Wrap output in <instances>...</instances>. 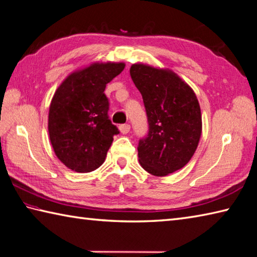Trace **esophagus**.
Here are the masks:
<instances>
[{
	"label": "esophagus",
	"mask_w": 257,
	"mask_h": 257,
	"mask_svg": "<svg viewBox=\"0 0 257 257\" xmlns=\"http://www.w3.org/2000/svg\"><path fill=\"white\" fill-rule=\"evenodd\" d=\"M119 130H120V133L123 134V135L128 134L130 132V125L128 123H124V124L119 125Z\"/></svg>",
	"instance_id": "1"
}]
</instances>
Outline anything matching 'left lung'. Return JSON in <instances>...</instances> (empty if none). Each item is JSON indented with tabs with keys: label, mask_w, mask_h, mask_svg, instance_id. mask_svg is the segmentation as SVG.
<instances>
[{
	"label": "left lung",
	"mask_w": 257,
	"mask_h": 257,
	"mask_svg": "<svg viewBox=\"0 0 257 257\" xmlns=\"http://www.w3.org/2000/svg\"><path fill=\"white\" fill-rule=\"evenodd\" d=\"M130 75L144 99L149 133L139 140L142 167L164 177L187 165L202 135V112L194 90L169 69L135 63Z\"/></svg>",
	"instance_id": "1"
}]
</instances>
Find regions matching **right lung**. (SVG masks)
<instances>
[{
    "mask_svg": "<svg viewBox=\"0 0 257 257\" xmlns=\"http://www.w3.org/2000/svg\"><path fill=\"white\" fill-rule=\"evenodd\" d=\"M124 65L93 62L70 73L55 90L49 108V137L55 156L73 172L99 168L119 134L108 117L104 89Z\"/></svg>",
    "mask_w": 257,
    "mask_h": 257,
    "instance_id": "obj_1",
    "label": "right lung"
}]
</instances>
